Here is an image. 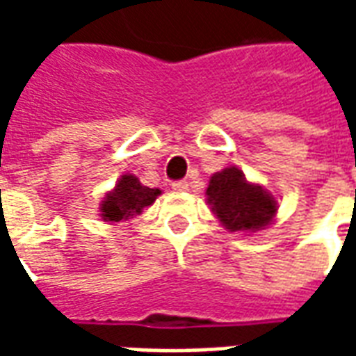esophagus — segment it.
<instances>
[{
	"label": "esophagus",
	"mask_w": 356,
	"mask_h": 356,
	"mask_svg": "<svg viewBox=\"0 0 356 356\" xmlns=\"http://www.w3.org/2000/svg\"><path fill=\"white\" fill-rule=\"evenodd\" d=\"M171 188L175 193H185V191H188V183L186 181H175V183H171Z\"/></svg>",
	"instance_id": "1"
}]
</instances>
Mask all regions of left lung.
Returning <instances> with one entry per match:
<instances>
[{
  "mask_svg": "<svg viewBox=\"0 0 356 356\" xmlns=\"http://www.w3.org/2000/svg\"><path fill=\"white\" fill-rule=\"evenodd\" d=\"M208 204L229 231H259L273 221L276 202L257 185H250L244 173L227 168L209 179Z\"/></svg>",
  "mask_w": 356,
  "mask_h": 356,
  "instance_id": "8db88e82",
  "label": "left lung"
}]
</instances>
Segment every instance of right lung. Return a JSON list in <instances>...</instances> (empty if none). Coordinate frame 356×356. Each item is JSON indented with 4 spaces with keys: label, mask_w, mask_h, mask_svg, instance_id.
<instances>
[{
    "label": "right lung",
    "mask_w": 356,
    "mask_h": 356,
    "mask_svg": "<svg viewBox=\"0 0 356 356\" xmlns=\"http://www.w3.org/2000/svg\"><path fill=\"white\" fill-rule=\"evenodd\" d=\"M160 188L140 185V181L135 175H124L118 181L116 188L104 198L101 204V216L104 221L118 223L122 219H131L133 216H139L143 208L150 206L160 196Z\"/></svg>",
    "instance_id": "add662e5"
}]
</instances>
